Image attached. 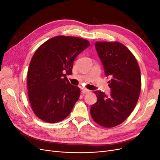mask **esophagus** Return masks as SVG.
Listing matches in <instances>:
<instances>
[{
	"label": "esophagus",
	"mask_w": 160,
	"mask_h": 160,
	"mask_svg": "<svg viewBox=\"0 0 160 160\" xmlns=\"http://www.w3.org/2000/svg\"><path fill=\"white\" fill-rule=\"evenodd\" d=\"M90 91L87 89H82V94H86V93H89Z\"/></svg>",
	"instance_id": "esophagus-1"
}]
</instances>
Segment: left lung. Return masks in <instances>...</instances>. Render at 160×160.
<instances>
[{"label":"left lung","mask_w":160,"mask_h":160,"mask_svg":"<svg viewBox=\"0 0 160 160\" xmlns=\"http://www.w3.org/2000/svg\"><path fill=\"white\" fill-rule=\"evenodd\" d=\"M95 49L111 79V95L96 91L97 102L91 107V118L105 128H113L126 119L132 112L141 91V73L136 59L119 42H96Z\"/></svg>","instance_id":"1"}]
</instances>
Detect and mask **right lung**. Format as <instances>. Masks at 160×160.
Wrapping results in <instances>:
<instances>
[{
    "label": "right lung",
    "instance_id": "right-lung-1",
    "mask_svg": "<svg viewBox=\"0 0 160 160\" xmlns=\"http://www.w3.org/2000/svg\"><path fill=\"white\" fill-rule=\"evenodd\" d=\"M89 46L83 38L57 36L38 48L28 67L27 89L32 109L38 118L52 123L69 115L81 91L66 77L72 74L75 58Z\"/></svg>",
    "mask_w": 160,
    "mask_h": 160
}]
</instances>
